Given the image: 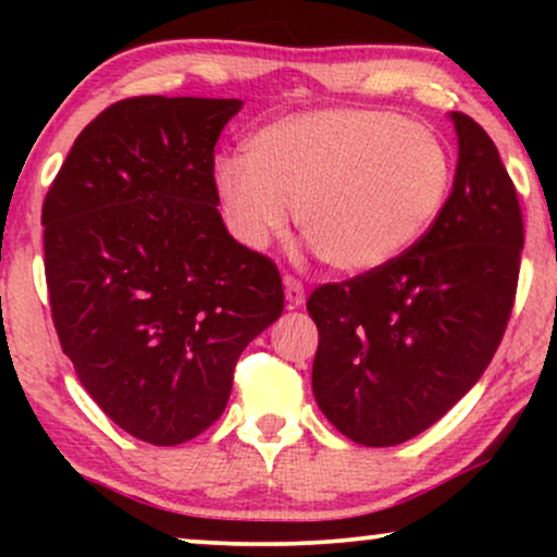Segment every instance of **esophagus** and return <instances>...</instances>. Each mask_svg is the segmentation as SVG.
<instances>
[{
    "instance_id": "esophagus-1",
    "label": "esophagus",
    "mask_w": 557,
    "mask_h": 557,
    "mask_svg": "<svg viewBox=\"0 0 557 557\" xmlns=\"http://www.w3.org/2000/svg\"><path fill=\"white\" fill-rule=\"evenodd\" d=\"M284 296H286V304H288V307H292V309H299V307H304V301H307V294H304V286H301L296 278H292V276H288V278L284 281Z\"/></svg>"
}]
</instances>
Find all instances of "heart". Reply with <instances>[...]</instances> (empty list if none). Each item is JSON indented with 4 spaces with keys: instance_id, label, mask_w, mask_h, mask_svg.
I'll return each instance as SVG.
<instances>
[{
    "instance_id": "b5f03b06",
    "label": "heart",
    "mask_w": 557,
    "mask_h": 557,
    "mask_svg": "<svg viewBox=\"0 0 557 557\" xmlns=\"http://www.w3.org/2000/svg\"><path fill=\"white\" fill-rule=\"evenodd\" d=\"M451 185L436 132L380 111H309L263 126L246 157L212 170L235 240L263 250L292 210L311 248L345 273H368L406 253L433 225Z\"/></svg>"
}]
</instances>
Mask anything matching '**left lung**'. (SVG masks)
<instances>
[{
    "label": "left lung",
    "instance_id": "left-lung-1",
    "mask_svg": "<svg viewBox=\"0 0 557 557\" xmlns=\"http://www.w3.org/2000/svg\"><path fill=\"white\" fill-rule=\"evenodd\" d=\"M448 119L459 159L431 231L307 301L314 400L362 446L403 444L444 418L482 377L512 311L524 246L515 185L484 128L459 111Z\"/></svg>",
    "mask_w": 557,
    "mask_h": 557
}]
</instances>
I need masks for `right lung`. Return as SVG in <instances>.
<instances>
[{
  "label": "right lung",
  "mask_w": 557,
  "mask_h": 557,
  "mask_svg": "<svg viewBox=\"0 0 557 557\" xmlns=\"http://www.w3.org/2000/svg\"><path fill=\"white\" fill-rule=\"evenodd\" d=\"M238 98H126L83 128L42 205L52 322L134 438L177 446L227 406L243 349L284 311L269 258L227 233L215 144Z\"/></svg>",
  "instance_id": "1"
}]
</instances>
